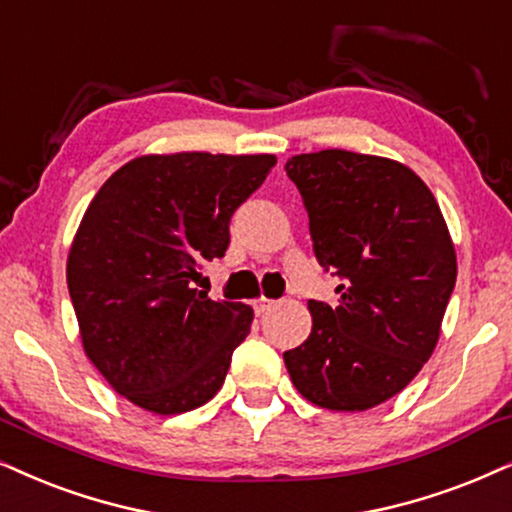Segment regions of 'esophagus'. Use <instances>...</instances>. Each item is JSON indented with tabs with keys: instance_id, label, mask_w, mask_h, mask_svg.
Masks as SVG:
<instances>
[{
	"instance_id": "esophagus-1",
	"label": "esophagus",
	"mask_w": 512,
	"mask_h": 512,
	"mask_svg": "<svg viewBox=\"0 0 512 512\" xmlns=\"http://www.w3.org/2000/svg\"><path fill=\"white\" fill-rule=\"evenodd\" d=\"M275 308V301H270V298H256L254 301V310H256V315H265L268 313V310H272Z\"/></svg>"
}]
</instances>
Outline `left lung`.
<instances>
[{"label": "left lung", "mask_w": 512, "mask_h": 512, "mask_svg": "<svg viewBox=\"0 0 512 512\" xmlns=\"http://www.w3.org/2000/svg\"><path fill=\"white\" fill-rule=\"evenodd\" d=\"M338 305L308 301L310 336L284 353L305 400L367 411L409 386L433 355L456 284L440 204L407 164L350 150L287 159Z\"/></svg>", "instance_id": "8db88e82"}]
</instances>
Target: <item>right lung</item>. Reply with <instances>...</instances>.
<instances>
[{
	"mask_svg": "<svg viewBox=\"0 0 512 512\" xmlns=\"http://www.w3.org/2000/svg\"><path fill=\"white\" fill-rule=\"evenodd\" d=\"M275 155L171 152L119 167L86 207L68 254L82 348L110 388L174 416L221 390L254 310L192 282L230 244V216Z\"/></svg>",
	"mask_w": 512,
	"mask_h": 512,
	"instance_id": "add662e5",
	"label": "right lung"
}]
</instances>
